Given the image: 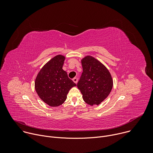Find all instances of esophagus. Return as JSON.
Returning <instances> with one entry per match:
<instances>
[{"label": "esophagus", "mask_w": 153, "mask_h": 153, "mask_svg": "<svg viewBox=\"0 0 153 153\" xmlns=\"http://www.w3.org/2000/svg\"><path fill=\"white\" fill-rule=\"evenodd\" d=\"M73 82H74L75 83H77V82H78V79H77V77H74V78L73 79Z\"/></svg>", "instance_id": "34e87169"}]
</instances>
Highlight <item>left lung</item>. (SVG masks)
<instances>
[{
  "instance_id": "obj_1",
  "label": "left lung",
  "mask_w": 153,
  "mask_h": 153,
  "mask_svg": "<svg viewBox=\"0 0 153 153\" xmlns=\"http://www.w3.org/2000/svg\"><path fill=\"white\" fill-rule=\"evenodd\" d=\"M83 73L77 83L83 100L91 106L101 103L110 94L113 80L111 75L100 61L91 56L81 60Z\"/></svg>"
}]
</instances>
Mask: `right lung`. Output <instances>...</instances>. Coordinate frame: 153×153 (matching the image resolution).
<instances>
[{
	"mask_svg": "<svg viewBox=\"0 0 153 153\" xmlns=\"http://www.w3.org/2000/svg\"><path fill=\"white\" fill-rule=\"evenodd\" d=\"M65 57L57 55L49 60L37 74L34 86L39 97L50 106L62 105L76 84L62 69Z\"/></svg>",
	"mask_w": 153,
	"mask_h": 153,
	"instance_id": "obj_1",
	"label": "right lung"
}]
</instances>
